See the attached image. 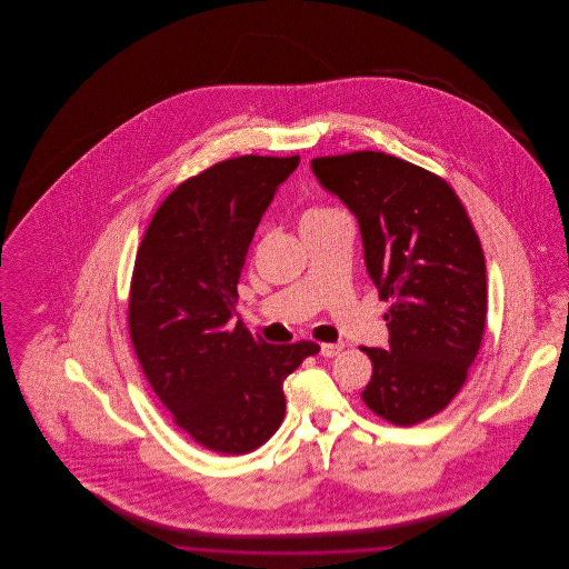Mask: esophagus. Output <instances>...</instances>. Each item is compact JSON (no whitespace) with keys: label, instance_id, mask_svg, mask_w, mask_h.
I'll use <instances>...</instances> for the list:
<instances>
[{"label":"esophagus","instance_id":"34e87169","mask_svg":"<svg viewBox=\"0 0 569 569\" xmlns=\"http://www.w3.org/2000/svg\"><path fill=\"white\" fill-rule=\"evenodd\" d=\"M341 350H343V343H322L320 353H322L325 358H332V356L341 353Z\"/></svg>","mask_w":569,"mask_h":569}]
</instances>
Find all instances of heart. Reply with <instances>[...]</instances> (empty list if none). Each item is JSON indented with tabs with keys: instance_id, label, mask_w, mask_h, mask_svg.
Instances as JSON below:
<instances>
[{
	"instance_id": "heart-1",
	"label": "heart",
	"mask_w": 569,
	"mask_h": 569,
	"mask_svg": "<svg viewBox=\"0 0 569 569\" xmlns=\"http://www.w3.org/2000/svg\"><path fill=\"white\" fill-rule=\"evenodd\" d=\"M330 211H335V209H328V207H311V209H307V211L302 213V219H300V221H307V219H313V217L326 216V213H330Z\"/></svg>"
}]
</instances>
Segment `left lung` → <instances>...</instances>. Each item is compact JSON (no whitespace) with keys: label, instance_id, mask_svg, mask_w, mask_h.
<instances>
[{"label":"left lung","instance_id":"obj_1","mask_svg":"<svg viewBox=\"0 0 569 569\" xmlns=\"http://www.w3.org/2000/svg\"><path fill=\"white\" fill-rule=\"evenodd\" d=\"M311 170L360 226L365 264L392 300L388 350L362 348L373 376L362 401L411 427L448 406L476 360L487 322V264L455 190L433 172L379 151L316 158Z\"/></svg>","mask_w":569,"mask_h":569}]
</instances>
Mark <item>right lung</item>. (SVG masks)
Returning a JSON list of instances; mask_svg holds the SVG:
<instances>
[{"label":"right lung","instance_id":"1","mask_svg":"<svg viewBox=\"0 0 569 569\" xmlns=\"http://www.w3.org/2000/svg\"><path fill=\"white\" fill-rule=\"evenodd\" d=\"M300 158L243 156L181 183L136 253L128 325L142 373L207 450L247 455L286 416L283 379L320 346H272L232 325L256 228Z\"/></svg>","mask_w":569,"mask_h":569}]
</instances>
